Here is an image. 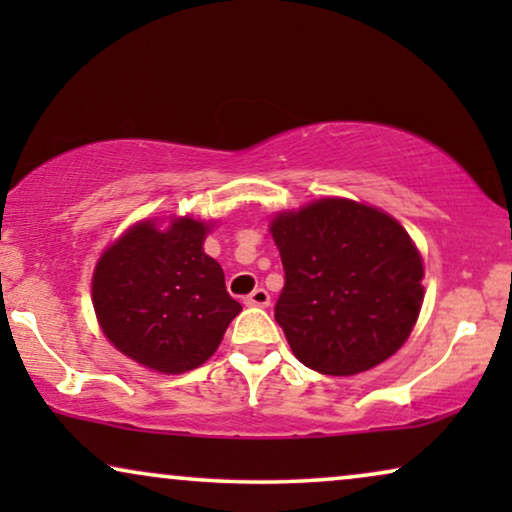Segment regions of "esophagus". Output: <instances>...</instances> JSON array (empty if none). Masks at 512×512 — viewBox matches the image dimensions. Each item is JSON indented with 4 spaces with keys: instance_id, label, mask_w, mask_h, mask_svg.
Returning <instances> with one entry per match:
<instances>
[{
    "instance_id": "esophagus-1",
    "label": "esophagus",
    "mask_w": 512,
    "mask_h": 512,
    "mask_svg": "<svg viewBox=\"0 0 512 512\" xmlns=\"http://www.w3.org/2000/svg\"><path fill=\"white\" fill-rule=\"evenodd\" d=\"M244 303H247L249 307H268L270 305V293L265 289H254L247 298H244Z\"/></svg>"
}]
</instances>
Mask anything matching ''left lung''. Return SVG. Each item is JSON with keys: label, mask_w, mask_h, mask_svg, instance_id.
Masks as SVG:
<instances>
[{"label": "left lung", "mask_w": 512, "mask_h": 512, "mask_svg": "<svg viewBox=\"0 0 512 512\" xmlns=\"http://www.w3.org/2000/svg\"><path fill=\"white\" fill-rule=\"evenodd\" d=\"M284 265L275 319L300 363L356 375L408 340L424 300L422 256L394 216L345 198L270 223Z\"/></svg>", "instance_id": "obj_1"}]
</instances>
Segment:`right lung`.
I'll use <instances>...</instances> for the list:
<instances>
[{
	"label": "right lung",
	"mask_w": 512,
	"mask_h": 512,
	"mask_svg": "<svg viewBox=\"0 0 512 512\" xmlns=\"http://www.w3.org/2000/svg\"><path fill=\"white\" fill-rule=\"evenodd\" d=\"M207 233V223L191 216L165 230L142 221L100 256L93 305L118 352L165 375L198 368L216 352L242 305L202 249Z\"/></svg>",
	"instance_id": "obj_1"
}]
</instances>
